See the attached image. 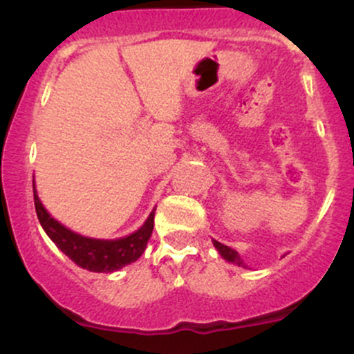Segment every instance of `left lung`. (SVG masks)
<instances>
[{
    "instance_id": "obj_1",
    "label": "left lung",
    "mask_w": 354,
    "mask_h": 354,
    "mask_svg": "<svg viewBox=\"0 0 354 354\" xmlns=\"http://www.w3.org/2000/svg\"><path fill=\"white\" fill-rule=\"evenodd\" d=\"M214 246H216L217 252L221 253V257H223L224 260H227V262L236 263V266H240V267H245V263H243V260H241V257L238 255V252H234L233 248H230V246L219 243V241H216V240H214Z\"/></svg>"
}]
</instances>
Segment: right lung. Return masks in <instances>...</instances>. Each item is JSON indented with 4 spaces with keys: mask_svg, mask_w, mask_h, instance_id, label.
<instances>
[{
    "mask_svg": "<svg viewBox=\"0 0 354 354\" xmlns=\"http://www.w3.org/2000/svg\"><path fill=\"white\" fill-rule=\"evenodd\" d=\"M34 203L39 223L46 234L51 238L53 243L77 266H80L82 269L92 270V272H114V270L135 262L144 253L152 230H154V210H152L144 226L135 233L120 238V240H95V238L73 233L63 224H59L55 217H51V214L44 209L39 200L35 187Z\"/></svg>",
    "mask_w": 354,
    "mask_h": 354,
    "instance_id": "obj_1",
    "label": "right lung"
}]
</instances>
